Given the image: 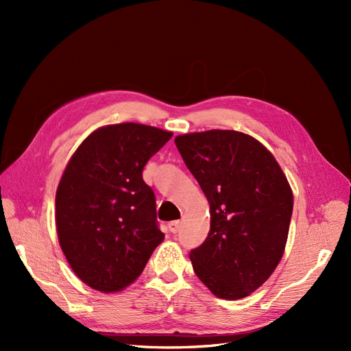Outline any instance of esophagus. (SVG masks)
Instances as JSON below:
<instances>
[{"instance_id":"34e87169","label":"esophagus","mask_w":351,"mask_h":351,"mask_svg":"<svg viewBox=\"0 0 351 351\" xmlns=\"http://www.w3.org/2000/svg\"><path fill=\"white\" fill-rule=\"evenodd\" d=\"M168 228H169V231H171V232H177L178 228H180V221H171L168 224Z\"/></svg>"}]
</instances>
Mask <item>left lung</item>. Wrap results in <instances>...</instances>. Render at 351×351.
<instances>
[{"label":"left lung","instance_id":"8db88e82","mask_svg":"<svg viewBox=\"0 0 351 351\" xmlns=\"http://www.w3.org/2000/svg\"><path fill=\"white\" fill-rule=\"evenodd\" d=\"M174 142L210 209L208 237L190 250L193 271L221 299L246 297L282 258L293 214L290 184L272 154L249 134L209 130Z\"/></svg>","mask_w":351,"mask_h":351}]
</instances>
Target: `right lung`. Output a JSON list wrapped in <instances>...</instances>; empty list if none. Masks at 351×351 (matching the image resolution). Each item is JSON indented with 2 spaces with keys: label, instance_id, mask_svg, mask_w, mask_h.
Returning <instances> with one entry per match:
<instances>
[{
  "label": "right lung",
  "instance_id": "right-lung-1",
  "mask_svg": "<svg viewBox=\"0 0 351 351\" xmlns=\"http://www.w3.org/2000/svg\"><path fill=\"white\" fill-rule=\"evenodd\" d=\"M171 137L136 123L101 127L67 164L56 196L58 240L74 274L92 289L123 290L164 240L142 173Z\"/></svg>",
  "mask_w": 351,
  "mask_h": 351
}]
</instances>
